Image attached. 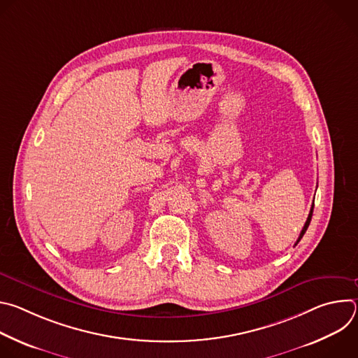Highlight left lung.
Listing matches in <instances>:
<instances>
[{
	"label": "left lung",
	"mask_w": 358,
	"mask_h": 358,
	"mask_svg": "<svg viewBox=\"0 0 358 358\" xmlns=\"http://www.w3.org/2000/svg\"><path fill=\"white\" fill-rule=\"evenodd\" d=\"M313 207H315V202H313V206H312V208H310V213H309V217H308V220H306V222H304V227H303V229H301V232H300V235H299V239L296 241V243L294 245H297L299 243V241L303 238V235H304V232L308 231V228H309V224H310V221H312V215H313Z\"/></svg>",
	"instance_id": "8db88e82"
}]
</instances>
